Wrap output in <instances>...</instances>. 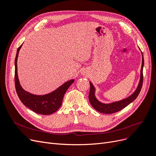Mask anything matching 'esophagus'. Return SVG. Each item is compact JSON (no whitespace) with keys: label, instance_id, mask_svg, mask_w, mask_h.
Here are the masks:
<instances>
[{"label":"esophagus","instance_id":"34e87169","mask_svg":"<svg viewBox=\"0 0 156 156\" xmlns=\"http://www.w3.org/2000/svg\"><path fill=\"white\" fill-rule=\"evenodd\" d=\"M83 73V75H84V72H83V73Z\"/></svg>","mask_w":156,"mask_h":156}]
</instances>
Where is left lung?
<instances>
[{
    "instance_id": "left-lung-1",
    "label": "left lung",
    "mask_w": 156,
    "mask_h": 156,
    "mask_svg": "<svg viewBox=\"0 0 156 156\" xmlns=\"http://www.w3.org/2000/svg\"><path fill=\"white\" fill-rule=\"evenodd\" d=\"M142 53V66H141L140 69V79L138 84V86L135 89L134 92L131 94V95L126 98L123 99V100L114 101L112 103H105L98 100L96 97V88L93 85V84L90 82V90L88 98L89 101L90 102L91 105L95 108L98 112L104 113V114H112V113L119 112V111L123 109L124 108L127 107L131 103L133 102L135 99L137 98L140 92L141 88L143 86V66H144V57Z\"/></svg>"
}]
</instances>
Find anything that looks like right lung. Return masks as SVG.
I'll return each instance as SVG.
<instances>
[{
  "label": "right lung",
  "mask_w": 156,
  "mask_h": 156,
  "mask_svg": "<svg viewBox=\"0 0 156 156\" xmlns=\"http://www.w3.org/2000/svg\"><path fill=\"white\" fill-rule=\"evenodd\" d=\"M22 45L23 44L17 49L15 59V85L17 96L23 104L36 113L43 115L53 114L62 105L66 92L75 80L73 79H71L54 91L44 95H36L25 90L19 81L17 75V57Z\"/></svg>",
  "instance_id": "obj_1"
}]
</instances>
